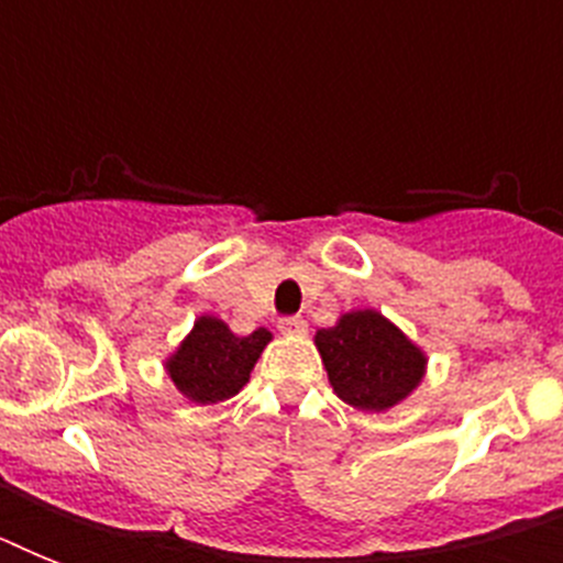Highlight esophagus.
<instances>
[{
    "mask_svg": "<svg viewBox=\"0 0 563 563\" xmlns=\"http://www.w3.org/2000/svg\"><path fill=\"white\" fill-rule=\"evenodd\" d=\"M280 333L283 335H303L307 333V321L300 316H289V318H280Z\"/></svg>",
    "mask_w": 563,
    "mask_h": 563,
    "instance_id": "1",
    "label": "esophagus"
}]
</instances>
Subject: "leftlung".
<instances>
[{
    "label": "left lung",
    "instance_id": "left-lung-1",
    "mask_svg": "<svg viewBox=\"0 0 563 563\" xmlns=\"http://www.w3.org/2000/svg\"><path fill=\"white\" fill-rule=\"evenodd\" d=\"M316 347L333 391L360 411H385L406 400L427 371V356L376 309H356L318 330Z\"/></svg>",
    "mask_w": 563,
    "mask_h": 563
}]
</instances>
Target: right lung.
Instances as JSON below:
<instances>
[{"mask_svg":"<svg viewBox=\"0 0 563 563\" xmlns=\"http://www.w3.org/2000/svg\"><path fill=\"white\" fill-rule=\"evenodd\" d=\"M268 342L272 333L265 327L251 335H236L219 318L201 316L192 333L166 360V371L178 391L192 402H221L242 391Z\"/></svg>","mask_w":563,"mask_h":563,"instance_id":"add662e5","label":"right lung"}]
</instances>
